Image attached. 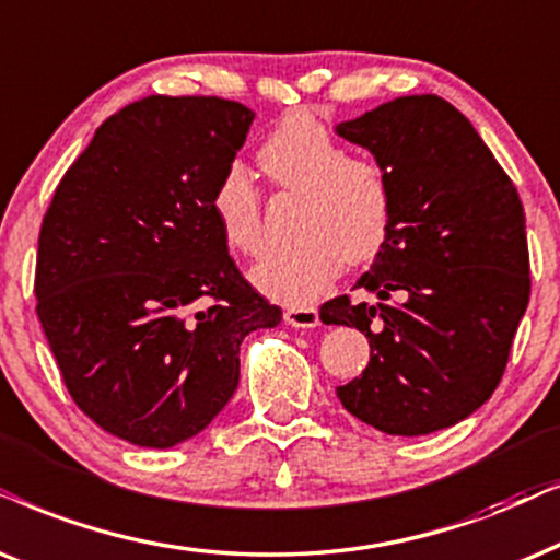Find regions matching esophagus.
<instances>
[{"label": "esophagus", "instance_id": "1", "mask_svg": "<svg viewBox=\"0 0 560 560\" xmlns=\"http://www.w3.org/2000/svg\"><path fill=\"white\" fill-rule=\"evenodd\" d=\"M282 318L295 329H314V326H318V311L314 306H290Z\"/></svg>", "mask_w": 560, "mask_h": 560}]
</instances>
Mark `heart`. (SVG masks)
Segmentation results:
<instances>
[{
  "label": "heart",
  "instance_id": "1",
  "mask_svg": "<svg viewBox=\"0 0 560 560\" xmlns=\"http://www.w3.org/2000/svg\"><path fill=\"white\" fill-rule=\"evenodd\" d=\"M257 162L280 190L303 195L298 215L301 246L275 254L252 270V285L285 306H308L342 270L370 262L394 223V185L375 159L347 149L308 110L282 118L259 147ZM210 210L229 249L246 257L265 252L262 202L242 166L218 179Z\"/></svg>",
  "mask_w": 560,
  "mask_h": 560
}]
</instances>
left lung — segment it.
<instances>
[{
  "mask_svg": "<svg viewBox=\"0 0 560 560\" xmlns=\"http://www.w3.org/2000/svg\"><path fill=\"white\" fill-rule=\"evenodd\" d=\"M390 174L394 223L324 324L368 337L370 362L337 388L352 417L398 438L447 430L502 381L529 301L525 210L517 187L466 115L409 94L334 128Z\"/></svg>",
  "mask_w": 560,
  "mask_h": 560,
  "instance_id": "obj_1",
  "label": "left lung"
}]
</instances>
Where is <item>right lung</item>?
<instances>
[{"mask_svg": "<svg viewBox=\"0 0 560 560\" xmlns=\"http://www.w3.org/2000/svg\"><path fill=\"white\" fill-rule=\"evenodd\" d=\"M254 113L151 97L94 130L56 187L35 265L38 318L71 398L138 447L206 430L238 386V345L282 311L254 293L210 210Z\"/></svg>", "mask_w": 560, "mask_h": 560, "instance_id": "obj_1", "label": "right lung"}]
</instances>
